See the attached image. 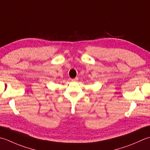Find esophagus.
I'll return each instance as SVG.
<instances>
[{
  "mask_svg": "<svg viewBox=\"0 0 150 150\" xmlns=\"http://www.w3.org/2000/svg\"><path fill=\"white\" fill-rule=\"evenodd\" d=\"M78 78H75L74 79H72L71 80H72V81H78Z\"/></svg>",
  "mask_w": 150,
  "mask_h": 150,
  "instance_id": "esophagus-1",
  "label": "esophagus"
}]
</instances>
